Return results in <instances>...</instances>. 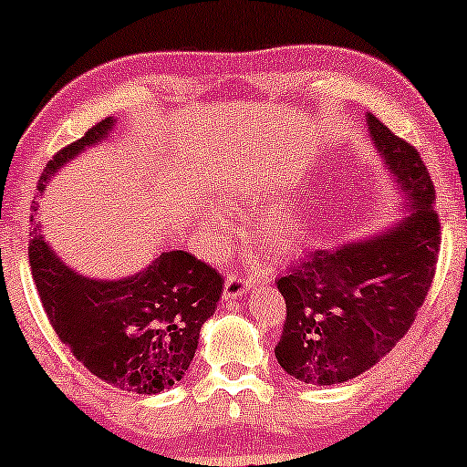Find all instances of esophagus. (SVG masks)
Here are the masks:
<instances>
[{
    "instance_id": "34e87169",
    "label": "esophagus",
    "mask_w": 467,
    "mask_h": 467,
    "mask_svg": "<svg viewBox=\"0 0 467 467\" xmlns=\"http://www.w3.org/2000/svg\"><path fill=\"white\" fill-rule=\"evenodd\" d=\"M248 289V281L239 275H228L223 281V298H239Z\"/></svg>"
}]
</instances>
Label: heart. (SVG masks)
<instances>
[{
    "instance_id": "obj_1",
    "label": "heart",
    "mask_w": 467,
    "mask_h": 467,
    "mask_svg": "<svg viewBox=\"0 0 467 467\" xmlns=\"http://www.w3.org/2000/svg\"><path fill=\"white\" fill-rule=\"evenodd\" d=\"M264 195V184L254 175L241 173L223 189L219 203L230 215H245L250 208H254ZM234 223L222 213H206L195 219V239L203 250L217 254L233 241ZM256 234L261 244L272 250H287L298 239V219L285 208H270L256 222Z\"/></svg>"
}]
</instances>
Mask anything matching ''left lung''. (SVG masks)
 <instances>
[{"mask_svg":"<svg viewBox=\"0 0 467 467\" xmlns=\"http://www.w3.org/2000/svg\"><path fill=\"white\" fill-rule=\"evenodd\" d=\"M367 125L409 213L371 237L314 250L276 281L287 307L276 360L316 387L349 382L382 360L410 329L435 276L441 226L426 164L373 114Z\"/></svg>","mask_w":467,"mask_h":467,"instance_id":"obj_1","label":"left lung"}]
</instances>
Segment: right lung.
Masks as SVG:
<instances>
[{"label":"right lung","mask_w":467,"mask_h":467,"mask_svg":"<svg viewBox=\"0 0 467 467\" xmlns=\"http://www.w3.org/2000/svg\"><path fill=\"white\" fill-rule=\"evenodd\" d=\"M105 118L80 140L58 151L41 173L36 191L69 160L109 138ZM39 203H35V211ZM28 259L47 320L83 367L127 393L155 395L189 371L202 325L215 314L223 278L184 250L162 252L125 278H89L57 256L39 222L30 215Z\"/></svg>","instance_id":"obj_1"}]
</instances>
